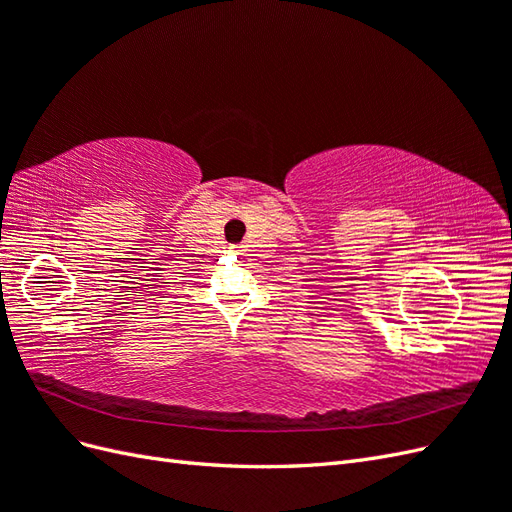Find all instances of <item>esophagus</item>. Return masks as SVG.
I'll use <instances>...</instances> for the list:
<instances>
[{"mask_svg": "<svg viewBox=\"0 0 512 512\" xmlns=\"http://www.w3.org/2000/svg\"><path fill=\"white\" fill-rule=\"evenodd\" d=\"M228 254H232V256H237V254H239V247H228Z\"/></svg>", "mask_w": 512, "mask_h": 512, "instance_id": "esophagus-1", "label": "esophagus"}]
</instances>
